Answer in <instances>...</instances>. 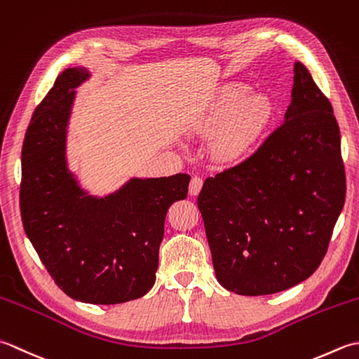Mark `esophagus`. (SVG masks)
Here are the masks:
<instances>
[{"mask_svg":"<svg viewBox=\"0 0 359 359\" xmlns=\"http://www.w3.org/2000/svg\"><path fill=\"white\" fill-rule=\"evenodd\" d=\"M201 187H203V180L200 177H194L192 181H190V184H189V194L192 196H196L200 194Z\"/></svg>","mask_w":359,"mask_h":359,"instance_id":"1","label":"esophagus"}]
</instances>
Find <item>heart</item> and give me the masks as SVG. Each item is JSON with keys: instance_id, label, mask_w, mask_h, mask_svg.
I'll return each mask as SVG.
<instances>
[{"instance_id": "heart-1", "label": "heart", "mask_w": 359, "mask_h": 359, "mask_svg": "<svg viewBox=\"0 0 359 359\" xmlns=\"http://www.w3.org/2000/svg\"><path fill=\"white\" fill-rule=\"evenodd\" d=\"M243 83L224 86L209 102L196 121L201 131H220L215 141V153L224 161H238L257 147L274 118V104L262 94H254Z\"/></svg>"}]
</instances>
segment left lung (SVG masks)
<instances>
[{
  "label": "left lung",
  "instance_id": "obj_1",
  "mask_svg": "<svg viewBox=\"0 0 359 359\" xmlns=\"http://www.w3.org/2000/svg\"><path fill=\"white\" fill-rule=\"evenodd\" d=\"M283 126L262 147L204 181L198 195L217 280L241 296L304 282L327 252L346 201L333 108L294 63Z\"/></svg>",
  "mask_w": 359,
  "mask_h": 359
}]
</instances>
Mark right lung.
<instances>
[{
	"label": "right lung",
	"instance_id": "add662e5",
	"mask_svg": "<svg viewBox=\"0 0 359 359\" xmlns=\"http://www.w3.org/2000/svg\"><path fill=\"white\" fill-rule=\"evenodd\" d=\"M83 67L55 79L35 108L21 150L20 208L25 232L57 287L76 301L114 305L149 292L172 203L184 200L190 177L128 178L93 195L68 161V130Z\"/></svg>",
	"mask_w": 359,
	"mask_h": 359
}]
</instances>
